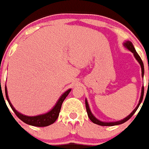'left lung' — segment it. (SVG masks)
Returning <instances> with one entry per match:
<instances>
[{
	"label": "left lung",
	"instance_id": "8db88e82",
	"mask_svg": "<svg viewBox=\"0 0 149 149\" xmlns=\"http://www.w3.org/2000/svg\"><path fill=\"white\" fill-rule=\"evenodd\" d=\"M124 46L127 48V49H128L130 52H132L133 53V54H134V56H135V58H136V60L139 61V63L140 64V65H141V76H142V78L144 77V65H143V62H142V61H141V58H140V56L138 54V53L136 52V51H135V47H134V46H133L132 43L131 42V41H125V42L124 43ZM143 96H144V86L141 88V97H140V100H139V104H138V105H137L136 108L134 109V111H133L131 113L130 115H128V116H127L126 118H125L124 119L121 120V121H117V122H102V121H100V120H98L97 118H96L93 115V114L91 113V110H90V108H89V105H88V102H87V100L85 99V106H86V110H87V113H88V118H90V120H91V122H93V123L95 124H97V125H102V126H113V125H121V124H123L125 123V122H127L129 118H130L134 114H135V112L137 111V109L139 108V105H140V104H141V102H142V99H143Z\"/></svg>",
	"mask_w": 149,
	"mask_h": 149
}]
</instances>
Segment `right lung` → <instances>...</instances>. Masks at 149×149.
Returning a JSON list of instances; mask_svg holds the SVG:
<instances>
[{"label": "right lung", "mask_w": 149, "mask_h": 149, "mask_svg": "<svg viewBox=\"0 0 149 149\" xmlns=\"http://www.w3.org/2000/svg\"><path fill=\"white\" fill-rule=\"evenodd\" d=\"M71 90V89H68V91H65V93L61 96L60 98L58 100V102H57V103H56L55 105L53 107V108H52V110L49 111L48 112L45 113V114L36 115V116H27V115H23V114H21V113L18 112V111L13 107L12 104L10 103V100H9V97H8V91H7V88H6V86L5 95L8 103L10 104V108H12L13 111L15 113V115H16L22 122L27 124V125H30L36 126V127H45V126H48L50 125H52V124L54 123L56 120H57V118H58V115H59V113H60L61 108L63 102H64V100H65V98H66V97L68 95V94L70 93Z\"/></svg>", "instance_id": "obj_1"}]
</instances>
